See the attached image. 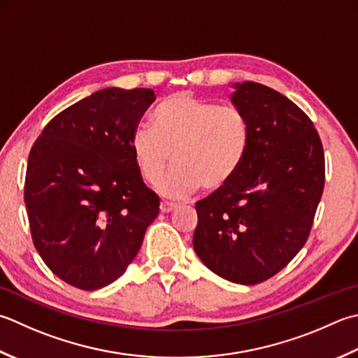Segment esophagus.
I'll use <instances>...</instances> for the list:
<instances>
[{
  "mask_svg": "<svg viewBox=\"0 0 358 358\" xmlns=\"http://www.w3.org/2000/svg\"><path fill=\"white\" fill-rule=\"evenodd\" d=\"M173 209H177V205H175V203H171V201H161V205H159V211L163 213V214L172 213Z\"/></svg>",
  "mask_w": 358,
  "mask_h": 358,
  "instance_id": "esophagus-1",
  "label": "esophagus"
}]
</instances>
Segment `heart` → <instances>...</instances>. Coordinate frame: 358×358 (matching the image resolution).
Listing matches in <instances>:
<instances>
[{
  "mask_svg": "<svg viewBox=\"0 0 358 358\" xmlns=\"http://www.w3.org/2000/svg\"><path fill=\"white\" fill-rule=\"evenodd\" d=\"M251 144L247 115L234 105H219L191 93L164 97L150 117V129L131 136V155L144 183L155 186L175 164L159 189L183 197L203 186L225 187L243 164Z\"/></svg>",
  "mask_w": 358,
  "mask_h": 358,
  "instance_id": "1",
  "label": "heart"
}]
</instances>
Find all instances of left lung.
Wrapping results in <instances>:
<instances>
[{
    "label": "left lung",
    "instance_id": "1",
    "mask_svg": "<svg viewBox=\"0 0 358 358\" xmlns=\"http://www.w3.org/2000/svg\"><path fill=\"white\" fill-rule=\"evenodd\" d=\"M251 144L229 183L195 203L194 250L227 281L253 285L281 271L310 234L324 189L323 144L310 117L278 91L236 83Z\"/></svg>",
    "mask_w": 358,
    "mask_h": 358
}]
</instances>
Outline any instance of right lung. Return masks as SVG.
Segmentation results:
<instances>
[{
	"instance_id": "obj_1",
	"label": "right lung",
	"mask_w": 358,
	"mask_h": 358,
	"mask_svg": "<svg viewBox=\"0 0 358 358\" xmlns=\"http://www.w3.org/2000/svg\"><path fill=\"white\" fill-rule=\"evenodd\" d=\"M155 101L149 88H105L54 116L27 159L32 242L55 276L97 290L135 259L159 199L144 185L131 136Z\"/></svg>"
}]
</instances>
